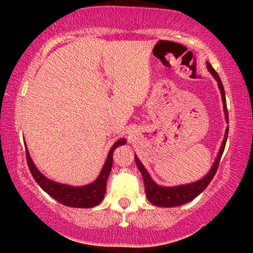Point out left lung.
Here are the masks:
<instances>
[{"mask_svg":"<svg viewBox=\"0 0 253 253\" xmlns=\"http://www.w3.org/2000/svg\"><path fill=\"white\" fill-rule=\"evenodd\" d=\"M207 68L211 74L213 75V77L216 79L217 84H219L220 91H221V96H222L223 101V109H224V115H226V121L229 122V119H228V109H227V103H226V94H224V89L222 82L217 75V72L214 70L212 65L207 63ZM228 130L229 127H227L226 134H224L222 145H221V148L219 151V154L215 159V162H214L213 167L211 168L209 174H207L205 177L200 179L198 182L191 183V184H185V185H179L175 186V188H164V186H159L158 184L152 181L151 176L148 175L146 169L144 168V166L140 164L139 159L134 157L136 159V164L139 168V170L143 175L144 178V184H145V192H146V197L148 202L153 204L155 206H162V207H174V206H179L183 205V204L190 202V200L195 199L199 193H202L204 190L207 188V185L210 184L211 181H212L214 175L217 170V167H219L221 157H222V153L224 151V146H226V141L228 137Z\"/></svg>","mask_w":253,"mask_h":253,"instance_id":"left-lung-1","label":"left lung"}]
</instances>
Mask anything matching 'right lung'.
<instances>
[{"instance_id": "right-lung-1", "label": "right lung", "mask_w": 253, "mask_h": 253, "mask_svg": "<svg viewBox=\"0 0 253 253\" xmlns=\"http://www.w3.org/2000/svg\"><path fill=\"white\" fill-rule=\"evenodd\" d=\"M126 144V139L117 140L113 147L110 148L108 158L105 162L101 172H100L99 177L95 179L94 182L88 185L84 186H70L61 184V183H56L54 181H50L47 177L41 174L38 170L36 166H34L33 161L31 160V157L29 154V151H26V161L29 165L30 171L32 174L33 178L36 182L40 185V188L46 191L50 197H53L55 200L58 203L63 204L65 206L69 207H79V209H89L95 205H99L105 198L106 188H107V178H108L109 172L112 170L113 167V154L114 151L116 150L117 146L120 145Z\"/></svg>"}]
</instances>
